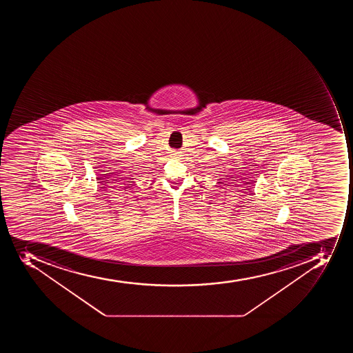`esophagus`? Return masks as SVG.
I'll return each instance as SVG.
<instances>
[{
	"label": "esophagus",
	"mask_w": 353,
	"mask_h": 353,
	"mask_svg": "<svg viewBox=\"0 0 353 353\" xmlns=\"http://www.w3.org/2000/svg\"><path fill=\"white\" fill-rule=\"evenodd\" d=\"M176 154H178V153H173L172 156H176Z\"/></svg>",
	"instance_id": "esophagus-1"
}]
</instances>
